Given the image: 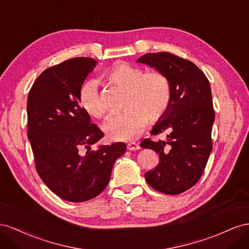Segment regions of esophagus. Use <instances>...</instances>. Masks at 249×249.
Returning <instances> with one entry per match:
<instances>
[{
  "instance_id": "34e87169",
  "label": "esophagus",
  "mask_w": 249,
  "mask_h": 249,
  "mask_svg": "<svg viewBox=\"0 0 249 249\" xmlns=\"http://www.w3.org/2000/svg\"><path fill=\"white\" fill-rule=\"evenodd\" d=\"M141 148V146L137 143H128L127 144V149L130 151H136V150H139V149Z\"/></svg>"
}]
</instances>
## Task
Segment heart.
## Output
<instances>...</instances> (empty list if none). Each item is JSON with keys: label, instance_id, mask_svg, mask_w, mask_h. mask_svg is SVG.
Returning <instances> with one entry per match:
<instances>
[{"label": "heart", "instance_id": "b5f03b06", "mask_svg": "<svg viewBox=\"0 0 249 249\" xmlns=\"http://www.w3.org/2000/svg\"><path fill=\"white\" fill-rule=\"evenodd\" d=\"M102 80L126 91L122 115L111 117L104 125L108 138L128 141L138 137L148 124L164 118L172 101V84L160 71L146 72L144 69L125 62L113 65L102 75ZM80 102L89 116L102 120L107 115L106 105L97 81L83 85Z\"/></svg>", "mask_w": 249, "mask_h": 249}]
</instances>
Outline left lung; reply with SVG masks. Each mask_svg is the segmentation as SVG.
Returning <instances> with one entry per match:
<instances>
[{"instance_id": "left-lung-1", "label": "left lung", "mask_w": 249, "mask_h": 249, "mask_svg": "<svg viewBox=\"0 0 249 249\" xmlns=\"http://www.w3.org/2000/svg\"><path fill=\"white\" fill-rule=\"evenodd\" d=\"M138 62L165 73L172 84V101L167 115L150 131L167 133L166 141L145 139L142 148L152 149L160 162L145 173L156 191L177 195L200 179L213 148L212 127L215 120L210 82L193 62L170 53H148Z\"/></svg>"}]
</instances>
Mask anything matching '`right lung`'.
<instances>
[{
	"instance_id": "obj_1",
	"label": "right lung",
	"mask_w": 249,
	"mask_h": 249,
	"mask_svg": "<svg viewBox=\"0 0 249 249\" xmlns=\"http://www.w3.org/2000/svg\"><path fill=\"white\" fill-rule=\"evenodd\" d=\"M96 61L76 57L45 70L28 95V139L35 169L54 194L71 202L98 196L126 144L93 145L104 137L80 102L81 87Z\"/></svg>"
}]
</instances>
